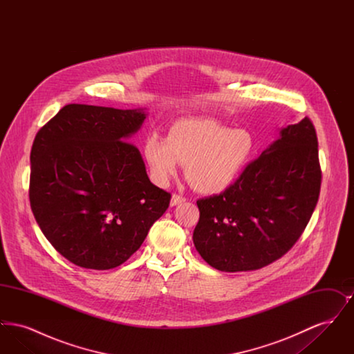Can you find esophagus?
Returning a JSON list of instances; mask_svg holds the SVG:
<instances>
[{
	"instance_id": "esophagus-1",
	"label": "esophagus",
	"mask_w": 354,
	"mask_h": 354,
	"mask_svg": "<svg viewBox=\"0 0 354 354\" xmlns=\"http://www.w3.org/2000/svg\"><path fill=\"white\" fill-rule=\"evenodd\" d=\"M183 202H185V196H182L179 194H172V196H171V205H178V204H182Z\"/></svg>"
}]
</instances>
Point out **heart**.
Wrapping results in <instances>:
<instances>
[{
	"label": "heart",
	"mask_w": 354,
	"mask_h": 354,
	"mask_svg": "<svg viewBox=\"0 0 354 354\" xmlns=\"http://www.w3.org/2000/svg\"><path fill=\"white\" fill-rule=\"evenodd\" d=\"M256 151L248 130L214 119H185L169 129L167 140L152 135L145 153L158 182H166L185 165L189 185L203 194H220L235 185Z\"/></svg>",
	"instance_id": "heart-1"
}]
</instances>
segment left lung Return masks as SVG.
<instances>
[{"instance_id": "left-lung-1", "label": "left lung", "mask_w": 354, "mask_h": 354, "mask_svg": "<svg viewBox=\"0 0 354 354\" xmlns=\"http://www.w3.org/2000/svg\"><path fill=\"white\" fill-rule=\"evenodd\" d=\"M317 135L305 118L280 138L219 195L199 199L194 244L223 272L260 270L284 256L303 235L319 202Z\"/></svg>"}]
</instances>
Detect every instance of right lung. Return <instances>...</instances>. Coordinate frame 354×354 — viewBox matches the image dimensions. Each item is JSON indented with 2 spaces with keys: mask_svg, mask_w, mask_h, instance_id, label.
I'll return each mask as SVG.
<instances>
[{
  "mask_svg": "<svg viewBox=\"0 0 354 354\" xmlns=\"http://www.w3.org/2000/svg\"><path fill=\"white\" fill-rule=\"evenodd\" d=\"M146 114L66 104L37 133L29 199L41 231L73 264L111 270L145 241L171 194L152 185L127 142Z\"/></svg>",
  "mask_w": 354,
  "mask_h": 354,
  "instance_id": "obj_1",
  "label": "right lung"
}]
</instances>
